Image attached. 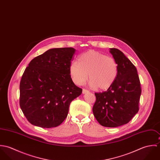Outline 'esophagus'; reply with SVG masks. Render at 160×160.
Returning <instances> with one entry per match:
<instances>
[{"mask_svg":"<svg viewBox=\"0 0 160 160\" xmlns=\"http://www.w3.org/2000/svg\"><path fill=\"white\" fill-rule=\"evenodd\" d=\"M89 91L86 89H82V93H88Z\"/></svg>","mask_w":160,"mask_h":160,"instance_id":"1","label":"esophagus"}]
</instances>
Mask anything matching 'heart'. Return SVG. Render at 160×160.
Returning a JSON list of instances; mask_svg holds the SVG:
<instances>
[{
	"instance_id": "obj_1",
	"label": "heart",
	"mask_w": 160,
	"mask_h": 160,
	"mask_svg": "<svg viewBox=\"0 0 160 160\" xmlns=\"http://www.w3.org/2000/svg\"><path fill=\"white\" fill-rule=\"evenodd\" d=\"M69 71L76 84H82L89 75L92 87L104 91L109 89L116 81L118 65L113 57L91 50L80 55L78 63L72 62Z\"/></svg>"
}]
</instances>
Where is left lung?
Returning <instances> with one entry per match:
<instances>
[{"label":"left lung","instance_id":"obj_1","mask_svg":"<svg viewBox=\"0 0 160 160\" xmlns=\"http://www.w3.org/2000/svg\"><path fill=\"white\" fill-rule=\"evenodd\" d=\"M118 65V75L107 91L95 92L93 113L103 126L116 128L128 123L137 114L141 95L137 69L119 50L110 48Z\"/></svg>","mask_w":160,"mask_h":160}]
</instances>
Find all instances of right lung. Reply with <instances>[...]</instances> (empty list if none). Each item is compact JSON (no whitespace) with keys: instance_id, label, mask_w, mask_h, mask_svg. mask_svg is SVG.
Instances as JSON below:
<instances>
[{"instance_id":"right-lung-1","label":"right lung","mask_w":160,"mask_h":160,"mask_svg":"<svg viewBox=\"0 0 160 160\" xmlns=\"http://www.w3.org/2000/svg\"><path fill=\"white\" fill-rule=\"evenodd\" d=\"M75 49L51 48L33 58L25 69L20 84V106L32 124L55 128L68 113L71 102L82 89L69 74Z\"/></svg>"}]
</instances>
